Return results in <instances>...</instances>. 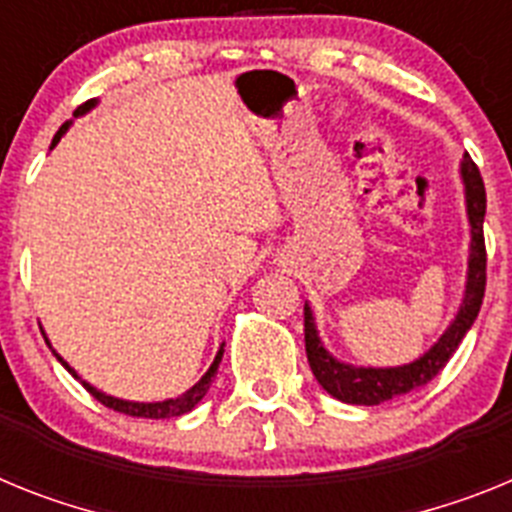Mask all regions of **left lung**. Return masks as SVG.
<instances>
[{
  "instance_id": "obj_1",
  "label": "left lung",
  "mask_w": 512,
  "mask_h": 512,
  "mask_svg": "<svg viewBox=\"0 0 512 512\" xmlns=\"http://www.w3.org/2000/svg\"><path fill=\"white\" fill-rule=\"evenodd\" d=\"M461 177L466 188V213L471 224V255H469V281H466L464 304L453 324L443 332V337L435 342L420 361L399 368H353L348 363L335 361L319 342L317 327L311 309L304 306V340L306 358H309L311 373L317 376L322 389L332 394L340 402L348 404H381L386 399L402 397L407 391L420 389L428 384L433 376L443 371L459 342L469 332L479 314V306L484 299V286H487V250H484V211H487V193L479 175V167L474 159L466 154L461 162Z\"/></svg>"
}]
</instances>
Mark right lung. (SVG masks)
I'll use <instances>...</instances> for the list:
<instances>
[{"label":"right lung","mask_w":512,"mask_h":512,"mask_svg":"<svg viewBox=\"0 0 512 512\" xmlns=\"http://www.w3.org/2000/svg\"><path fill=\"white\" fill-rule=\"evenodd\" d=\"M90 108H95V100H87V102H84V105H79V108L74 110V115L87 113V110H90ZM66 128H69V123H64V126L59 128V133L53 136V144H51V146H56V141H59L61 136H64ZM46 342H48V340H46ZM221 355H224V345H221V350H219V353H216V361L211 363V368H208V371H206V376H203V379L198 381V384H195L193 389L185 391L182 397L167 399V402H151V404H144V402H123V399L108 397V394H102V391H97L95 386H90V384H87V381L79 379L77 373H74V368H69V363H66L64 358H61V355H56V358H59V361L64 363L66 371H69L71 376H77V379L82 381L84 389L90 391V394L97 399V402H102V404H105V407H110V410L123 412V415H131V417H151V420H164V417H180V415H185V412L193 410L195 404H198L203 397H206L208 386H211L213 376H216V371H219Z\"/></svg>","instance_id":"right-lung-1"}]
</instances>
